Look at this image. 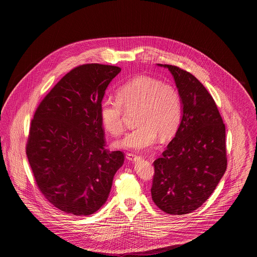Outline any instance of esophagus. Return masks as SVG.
Wrapping results in <instances>:
<instances>
[{
    "label": "esophagus",
    "instance_id": "34e87169",
    "mask_svg": "<svg viewBox=\"0 0 257 257\" xmlns=\"http://www.w3.org/2000/svg\"><path fill=\"white\" fill-rule=\"evenodd\" d=\"M127 159L130 160V161H136L137 159H139L140 157L138 155H136L135 153H127Z\"/></svg>",
    "mask_w": 257,
    "mask_h": 257
}]
</instances>
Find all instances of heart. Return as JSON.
Segmentation results:
<instances>
[{
	"mask_svg": "<svg viewBox=\"0 0 257 257\" xmlns=\"http://www.w3.org/2000/svg\"><path fill=\"white\" fill-rule=\"evenodd\" d=\"M125 110H137L138 125L114 143L122 149L143 150L153 146L158 136L170 138L182 118V101L176 87L156 78L140 76L116 89V98L106 97L101 103L100 115L104 128L112 136L124 128Z\"/></svg>",
	"mask_w": 257,
	"mask_h": 257,
	"instance_id": "heart-1",
	"label": "heart"
}]
</instances>
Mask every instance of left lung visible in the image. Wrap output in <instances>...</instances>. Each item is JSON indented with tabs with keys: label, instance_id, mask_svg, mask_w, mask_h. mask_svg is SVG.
<instances>
[{
	"label": "left lung",
	"instance_id": "obj_1",
	"mask_svg": "<svg viewBox=\"0 0 257 257\" xmlns=\"http://www.w3.org/2000/svg\"><path fill=\"white\" fill-rule=\"evenodd\" d=\"M172 74L182 101V118L163 156L154 161L151 196L171 215L200 207L224 174L225 126L211 94L193 74L158 64Z\"/></svg>",
	"mask_w": 257,
	"mask_h": 257
}]
</instances>
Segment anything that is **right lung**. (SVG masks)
<instances>
[{"label":"right lung","instance_id":"add662e5","mask_svg":"<svg viewBox=\"0 0 257 257\" xmlns=\"http://www.w3.org/2000/svg\"><path fill=\"white\" fill-rule=\"evenodd\" d=\"M121 71L87 63L63 76L38 105L26 153L37 187L55 207L75 216L95 213L106 202L124 163L121 151L105 148L100 107Z\"/></svg>","mask_w":257,"mask_h":257}]
</instances>
